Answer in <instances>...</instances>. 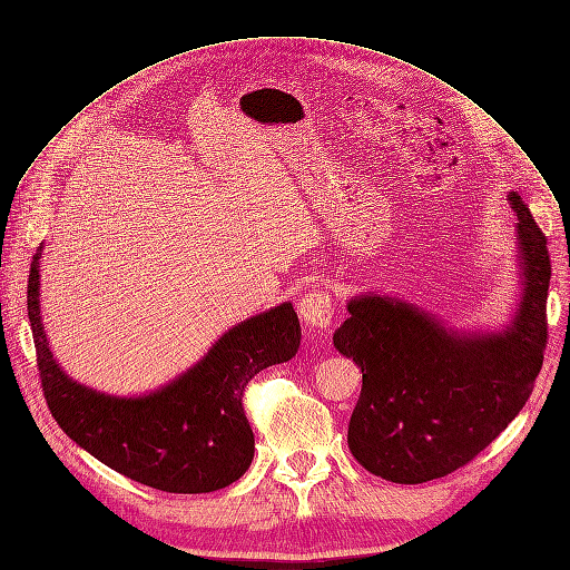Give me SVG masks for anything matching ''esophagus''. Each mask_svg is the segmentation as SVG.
I'll list each match as a JSON object with an SVG mask.
<instances>
[{
  "instance_id": "obj_1",
  "label": "esophagus",
  "mask_w": 570,
  "mask_h": 570,
  "mask_svg": "<svg viewBox=\"0 0 570 570\" xmlns=\"http://www.w3.org/2000/svg\"><path fill=\"white\" fill-rule=\"evenodd\" d=\"M298 314L305 326L326 331L333 321V298L324 288H312L298 301Z\"/></svg>"
}]
</instances>
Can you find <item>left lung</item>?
Listing matches in <instances>:
<instances>
[{
	"label": "left lung",
	"mask_w": 570,
	"mask_h": 570,
	"mask_svg": "<svg viewBox=\"0 0 570 570\" xmlns=\"http://www.w3.org/2000/svg\"><path fill=\"white\" fill-rule=\"evenodd\" d=\"M519 301L499 331H459L375 291L346 301L335 350L363 373L346 442L377 478L422 484L475 459L529 401L548 342V239L517 190Z\"/></svg>",
	"instance_id": "8db88e82"
}]
</instances>
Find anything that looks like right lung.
<instances>
[{
  "label": "right lung",
  "mask_w": 570,
  "mask_h": 570,
  "mask_svg": "<svg viewBox=\"0 0 570 570\" xmlns=\"http://www.w3.org/2000/svg\"><path fill=\"white\" fill-rule=\"evenodd\" d=\"M41 254L28 282V316L46 403L81 450L116 473L169 493H207L239 480L254 459L244 386L286 363L301 346L291 303L239 321L171 382L139 395H114L69 377L48 344L41 318Z\"/></svg>",
  "instance_id": "1"
}]
</instances>
